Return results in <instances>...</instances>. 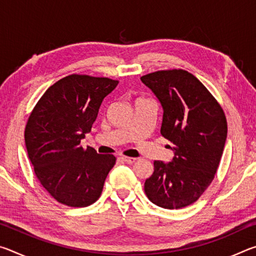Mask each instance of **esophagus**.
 <instances>
[{
    "label": "esophagus",
    "mask_w": 256,
    "mask_h": 256,
    "mask_svg": "<svg viewBox=\"0 0 256 256\" xmlns=\"http://www.w3.org/2000/svg\"><path fill=\"white\" fill-rule=\"evenodd\" d=\"M120 160H122V162H126V164H133L134 162H136V158H132V157H120Z\"/></svg>",
    "instance_id": "34e87169"
}]
</instances>
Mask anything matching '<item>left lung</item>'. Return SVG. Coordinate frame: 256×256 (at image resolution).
<instances>
[{"instance_id": "left-lung-1", "label": "left lung", "mask_w": 256, "mask_h": 256, "mask_svg": "<svg viewBox=\"0 0 256 256\" xmlns=\"http://www.w3.org/2000/svg\"><path fill=\"white\" fill-rule=\"evenodd\" d=\"M141 81L162 107L160 133L174 151L170 162L154 160L144 192L158 206L180 209L196 202L214 178L227 138L226 116L188 71H157L141 76Z\"/></svg>"}]
</instances>
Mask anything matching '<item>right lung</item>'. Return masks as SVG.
<instances>
[{
  "instance_id": "obj_1",
  "label": "right lung",
  "mask_w": 256,
  "mask_h": 256,
  "mask_svg": "<svg viewBox=\"0 0 256 256\" xmlns=\"http://www.w3.org/2000/svg\"><path fill=\"white\" fill-rule=\"evenodd\" d=\"M118 84L108 78L68 76L46 90L29 116L24 142L34 174L62 204L84 208L100 196L116 158L84 149L81 140Z\"/></svg>"
}]
</instances>
